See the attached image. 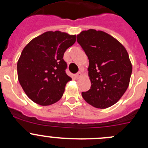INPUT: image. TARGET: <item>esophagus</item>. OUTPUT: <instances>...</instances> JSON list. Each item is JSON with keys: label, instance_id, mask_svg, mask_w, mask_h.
Wrapping results in <instances>:
<instances>
[{"label": "esophagus", "instance_id": "esophagus-1", "mask_svg": "<svg viewBox=\"0 0 148 148\" xmlns=\"http://www.w3.org/2000/svg\"><path fill=\"white\" fill-rule=\"evenodd\" d=\"M82 76V73L81 72H78L77 74H75V78L76 79H79V78H81Z\"/></svg>", "mask_w": 148, "mask_h": 148}]
</instances>
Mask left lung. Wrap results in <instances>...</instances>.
Returning a JSON list of instances; mask_svg holds the SVG:
<instances>
[{
	"mask_svg": "<svg viewBox=\"0 0 148 148\" xmlns=\"http://www.w3.org/2000/svg\"><path fill=\"white\" fill-rule=\"evenodd\" d=\"M89 59L91 87L82 92L88 104L99 109L114 105L127 89L132 67L125 46L102 31L89 29L77 35Z\"/></svg>",
	"mask_w": 148,
	"mask_h": 148,
	"instance_id": "8db88e82",
	"label": "left lung"
}]
</instances>
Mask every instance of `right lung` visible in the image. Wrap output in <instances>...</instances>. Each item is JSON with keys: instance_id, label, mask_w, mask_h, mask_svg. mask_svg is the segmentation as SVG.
Returning <instances> with one entry per match:
<instances>
[{"instance_id": "obj_1", "label": "right lung", "mask_w": 148, "mask_h": 148, "mask_svg": "<svg viewBox=\"0 0 148 148\" xmlns=\"http://www.w3.org/2000/svg\"><path fill=\"white\" fill-rule=\"evenodd\" d=\"M75 41L76 35L46 31L25 46L17 63L18 79L33 102L48 106L63 96L66 84L71 80L65 72L64 53Z\"/></svg>"}]
</instances>
